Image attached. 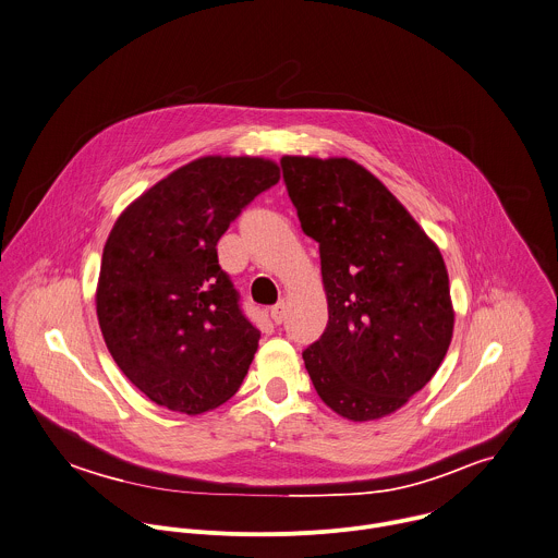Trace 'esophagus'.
Here are the masks:
<instances>
[{
    "instance_id": "34e87169",
    "label": "esophagus",
    "mask_w": 558,
    "mask_h": 558,
    "mask_svg": "<svg viewBox=\"0 0 558 558\" xmlns=\"http://www.w3.org/2000/svg\"><path fill=\"white\" fill-rule=\"evenodd\" d=\"M287 313H289L287 302H278V304L271 308V319H274V324H282V322L287 319Z\"/></svg>"
}]
</instances>
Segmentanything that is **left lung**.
Returning <instances> with one entry per match:
<instances>
[{
	"instance_id": "left-lung-1",
	"label": "left lung",
	"mask_w": 558,
	"mask_h": 558,
	"mask_svg": "<svg viewBox=\"0 0 558 558\" xmlns=\"http://www.w3.org/2000/svg\"><path fill=\"white\" fill-rule=\"evenodd\" d=\"M302 230L319 243L328 326L304 350L317 396L350 422L383 420L437 374L454 332L437 243L352 158L282 156Z\"/></svg>"
}]
</instances>
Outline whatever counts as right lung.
Listing matches in <instances>:
<instances>
[{
  "instance_id": "right-lung-1",
  "label": "right lung",
  "mask_w": 558,
  "mask_h": 558,
  "mask_svg": "<svg viewBox=\"0 0 558 558\" xmlns=\"http://www.w3.org/2000/svg\"><path fill=\"white\" fill-rule=\"evenodd\" d=\"M280 180L260 156H202L141 193L114 221L95 291L106 348L158 407L199 415L230 400L258 350L217 241Z\"/></svg>"
}]
</instances>
